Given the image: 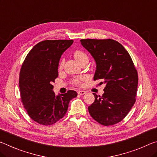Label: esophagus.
Segmentation results:
<instances>
[{
  "instance_id": "1",
  "label": "esophagus",
  "mask_w": 157,
  "mask_h": 157,
  "mask_svg": "<svg viewBox=\"0 0 157 157\" xmlns=\"http://www.w3.org/2000/svg\"><path fill=\"white\" fill-rule=\"evenodd\" d=\"M78 94H79V95H84V94H86V91H82V90H79L78 91Z\"/></svg>"
}]
</instances>
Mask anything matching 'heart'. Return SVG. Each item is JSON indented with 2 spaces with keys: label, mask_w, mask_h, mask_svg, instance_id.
Here are the masks:
<instances>
[{
  "label": "heart",
  "mask_w": 157,
  "mask_h": 157,
  "mask_svg": "<svg viewBox=\"0 0 157 157\" xmlns=\"http://www.w3.org/2000/svg\"><path fill=\"white\" fill-rule=\"evenodd\" d=\"M73 56H74V58L75 59V60L78 61L79 63H81V62L84 61V60L88 59V57H87V56H86V54L84 53V52L80 51V50H76L75 52H74ZM63 62L61 61V64H60L61 68L62 66H63ZM83 79H84L83 77H80V78H75L73 81L75 84H79V83H80V81L82 80Z\"/></svg>",
  "instance_id": "heart-1"
}]
</instances>
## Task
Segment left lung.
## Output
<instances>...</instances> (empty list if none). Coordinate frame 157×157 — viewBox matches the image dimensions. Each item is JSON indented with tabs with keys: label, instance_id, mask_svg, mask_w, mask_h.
Segmentation results:
<instances>
[{
	"label": "left lung",
	"instance_id": "obj_1",
	"mask_svg": "<svg viewBox=\"0 0 157 157\" xmlns=\"http://www.w3.org/2000/svg\"><path fill=\"white\" fill-rule=\"evenodd\" d=\"M81 44L96 61L94 80L105 83L104 94H94L95 101L88 110L103 126L119 123L127 115L136 102L138 73L125 48L112 39H82Z\"/></svg>",
	"mask_w": 157,
	"mask_h": 157
}]
</instances>
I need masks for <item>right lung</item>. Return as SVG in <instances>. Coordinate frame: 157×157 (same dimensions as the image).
<instances>
[{"label":"right lung","mask_w":157,"mask_h":157,"mask_svg":"<svg viewBox=\"0 0 157 157\" xmlns=\"http://www.w3.org/2000/svg\"><path fill=\"white\" fill-rule=\"evenodd\" d=\"M73 40H44L36 44L25 59L19 74V89L24 108L33 120L52 125L63 118L75 91L56 96L53 91L61 56Z\"/></svg>","instance_id":"right-lung-1"}]
</instances>
